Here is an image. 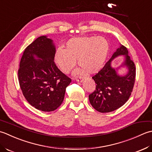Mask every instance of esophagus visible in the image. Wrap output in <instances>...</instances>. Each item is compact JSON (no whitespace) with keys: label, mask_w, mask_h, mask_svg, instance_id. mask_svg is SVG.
<instances>
[{"label":"esophagus","mask_w":152,"mask_h":152,"mask_svg":"<svg viewBox=\"0 0 152 152\" xmlns=\"http://www.w3.org/2000/svg\"><path fill=\"white\" fill-rule=\"evenodd\" d=\"M75 80L77 82H82L83 78H81V77H77V78H75Z\"/></svg>","instance_id":"1"}]
</instances>
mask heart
I'll use <instances>...</instances> for the list:
<instances>
[{
    "instance_id": "b5f03b06",
    "label": "heart",
    "mask_w": 152,
    "mask_h": 152,
    "mask_svg": "<svg viewBox=\"0 0 152 152\" xmlns=\"http://www.w3.org/2000/svg\"><path fill=\"white\" fill-rule=\"evenodd\" d=\"M109 45L102 37H83L69 40L64 49L56 51L54 61L65 73L71 72L76 64L81 67L75 73L83 75L86 72L96 73L104 66Z\"/></svg>"
}]
</instances>
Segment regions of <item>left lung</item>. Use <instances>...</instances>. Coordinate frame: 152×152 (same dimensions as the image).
Here are the masks:
<instances>
[{"label": "left lung", "instance_id": "obj_1", "mask_svg": "<svg viewBox=\"0 0 152 152\" xmlns=\"http://www.w3.org/2000/svg\"><path fill=\"white\" fill-rule=\"evenodd\" d=\"M119 55H125L124 65L129 68L125 76H119L110 67V61ZM136 77L135 64L129 56L127 48L121 45L104 67L92 77L95 81L96 89L88 96L90 103L96 110L108 113L125 104L131 96L134 85Z\"/></svg>", "mask_w": 152, "mask_h": 152}]
</instances>
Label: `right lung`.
<instances>
[{
  "label": "right lung",
  "instance_id": "obj_1",
  "mask_svg": "<svg viewBox=\"0 0 152 152\" xmlns=\"http://www.w3.org/2000/svg\"><path fill=\"white\" fill-rule=\"evenodd\" d=\"M56 48L52 41L39 37L25 49L18 69V80L27 101L42 111H52L64 101L72 82L54 62ZM39 58L35 60L34 56Z\"/></svg>",
  "mask_w": 152,
  "mask_h": 152
}]
</instances>
